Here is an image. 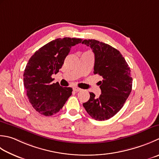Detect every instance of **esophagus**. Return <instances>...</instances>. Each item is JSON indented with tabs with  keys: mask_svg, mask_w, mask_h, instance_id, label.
I'll list each match as a JSON object with an SVG mask.
<instances>
[{
	"mask_svg": "<svg viewBox=\"0 0 159 159\" xmlns=\"http://www.w3.org/2000/svg\"><path fill=\"white\" fill-rule=\"evenodd\" d=\"M73 89H74V91H75V92H80V91H81V89H80V88H73Z\"/></svg>",
	"mask_w": 159,
	"mask_h": 159,
	"instance_id": "1",
	"label": "esophagus"
}]
</instances>
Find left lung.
<instances>
[{
  "mask_svg": "<svg viewBox=\"0 0 159 159\" xmlns=\"http://www.w3.org/2000/svg\"><path fill=\"white\" fill-rule=\"evenodd\" d=\"M94 54V74L102 77L99 81L101 94L95 97L90 92L88 101L83 104L92 119L105 120L114 116L123 107L132 88L131 71L120 52L110 45L94 39L84 40Z\"/></svg>",
  "mask_w": 159,
  "mask_h": 159,
  "instance_id": "1",
  "label": "left lung"
}]
</instances>
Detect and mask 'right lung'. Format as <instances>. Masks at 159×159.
I'll use <instances>...</instances> for the list:
<instances>
[{"instance_id":"right-lung-1","label":"right lung","mask_w":159,"mask_h":159,"mask_svg":"<svg viewBox=\"0 0 159 159\" xmlns=\"http://www.w3.org/2000/svg\"><path fill=\"white\" fill-rule=\"evenodd\" d=\"M82 42L75 38L57 39L37 50L26 65L23 81L32 107L46 116L58 112L71 95L72 88L53 83L52 76L58 72L71 47Z\"/></svg>"}]
</instances>
